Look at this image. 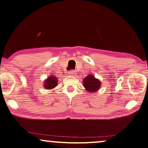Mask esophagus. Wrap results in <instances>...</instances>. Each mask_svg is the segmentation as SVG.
<instances>
[{
  "label": "esophagus",
  "instance_id": "1",
  "mask_svg": "<svg viewBox=\"0 0 148 148\" xmlns=\"http://www.w3.org/2000/svg\"><path fill=\"white\" fill-rule=\"evenodd\" d=\"M76 73L75 72V71H74V70H71V71H70V72H68V75H70V76H75L76 75Z\"/></svg>",
  "mask_w": 148,
  "mask_h": 148
}]
</instances>
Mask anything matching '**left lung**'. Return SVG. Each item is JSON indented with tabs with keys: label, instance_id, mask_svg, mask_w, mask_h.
Wrapping results in <instances>:
<instances>
[{
	"label": "left lung",
	"instance_id": "8db88e82",
	"mask_svg": "<svg viewBox=\"0 0 148 148\" xmlns=\"http://www.w3.org/2000/svg\"><path fill=\"white\" fill-rule=\"evenodd\" d=\"M83 86L89 93L96 92L100 89L101 86L100 80L97 79L93 75H88L83 79Z\"/></svg>",
	"mask_w": 148,
	"mask_h": 148
}]
</instances>
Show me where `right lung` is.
Instances as JSON below:
<instances>
[{
  "mask_svg": "<svg viewBox=\"0 0 148 148\" xmlns=\"http://www.w3.org/2000/svg\"><path fill=\"white\" fill-rule=\"evenodd\" d=\"M58 83V80L57 77L52 75L48 77L47 79L44 80V87L46 89H51L57 87Z\"/></svg>",
  "mask_w": 148,
  "mask_h": 148,
  "instance_id": "obj_1",
  "label": "right lung"
}]
</instances>
